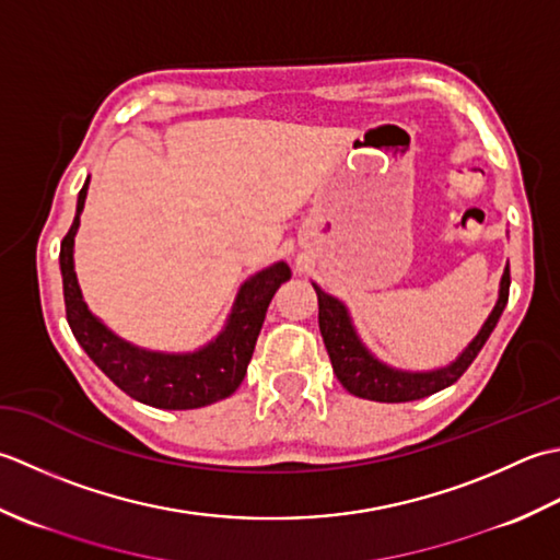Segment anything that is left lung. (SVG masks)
Returning <instances> with one entry per match:
<instances>
[{
    "label": "left lung",
    "mask_w": 560,
    "mask_h": 560,
    "mask_svg": "<svg viewBox=\"0 0 560 560\" xmlns=\"http://www.w3.org/2000/svg\"><path fill=\"white\" fill-rule=\"evenodd\" d=\"M316 296H318V328H322L324 346L328 350L330 364H334V372L338 382L346 386L350 394L360 398H370V401H382V404H404V401H416V398H425L430 394H438L444 386L454 384L459 376L471 368L478 352L486 346V340L493 334L500 314H503L508 296H510V266L503 272V282H500V296L495 310L490 312L488 322L483 324L481 334H478L471 346L462 352V358L452 362L450 368L438 370V372H423V374H408V372H396L386 364L376 362L352 330V324L348 318L346 306L340 304L334 296L322 292L314 284Z\"/></svg>",
    "instance_id": "8db88e82"
}]
</instances>
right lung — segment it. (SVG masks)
<instances>
[{
	"label": "right lung",
	"instance_id": "obj_1",
	"mask_svg": "<svg viewBox=\"0 0 560 560\" xmlns=\"http://www.w3.org/2000/svg\"><path fill=\"white\" fill-rule=\"evenodd\" d=\"M86 188L89 180L79 190L74 222L60 244L65 314L79 346L118 389L147 406L188 410L232 396L244 382L272 294L284 280H290L288 264H276L244 284L236 296L230 324L208 348L192 352V355H159V352L140 350L113 336L104 324L96 322L79 292L72 248Z\"/></svg>",
	"mask_w": 560,
	"mask_h": 560
}]
</instances>
